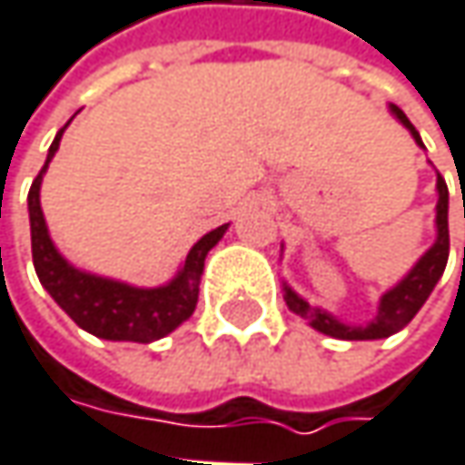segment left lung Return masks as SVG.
<instances>
[{
    "label": "left lung",
    "mask_w": 465,
    "mask_h": 465,
    "mask_svg": "<svg viewBox=\"0 0 465 465\" xmlns=\"http://www.w3.org/2000/svg\"><path fill=\"white\" fill-rule=\"evenodd\" d=\"M391 111L397 114L401 124L412 133L415 143H420V135L418 130L410 124V119L404 116V111L397 106H391ZM437 189H440V202H437V229L440 236L434 242V247L418 261V266L410 272V274L401 279L394 290H389L383 298H381V309H378V317L375 322H370L367 327H349V324H341L338 319H332L327 312L322 309H312L303 298H298L290 287H284V303L292 314L309 319L312 327H317L319 332L324 335H332V338H341V341H375V338H389L394 332H400L401 327L420 312V306L426 303V298L431 295L434 284L440 282V276L444 274V266H447V255H450V229H447V183L440 175L437 178Z\"/></svg>",
    "instance_id": "obj_1"
}]
</instances>
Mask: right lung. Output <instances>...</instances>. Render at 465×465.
Segmentation results:
<instances>
[{
    "label": "right lung",
    "mask_w": 465,
    "mask_h": 465,
    "mask_svg": "<svg viewBox=\"0 0 465 465\" xmlns=\"http://www.w3.org/2000/svg\"><path fill=\"white\" fill-rule=\"evenodd\" d=\"M64 130L55 135L47 162L34 178L28 191V218H31V255L34 269L45 290L55 298V303L74 319L82 330L106 338V341H133V343H151L173 332L181 322L193 314L199 301V276L204 269L207 252L218 244L226 233V226L204 233L186 255L183 272L170 284L156 290H141L122 282H111L104 276H93L68 266L61 252L55 250L45 215L39 207V186L42 175L55 156Z\"/></svg>",
    "instance_id": "right-lung-1"
}]
</instances>
